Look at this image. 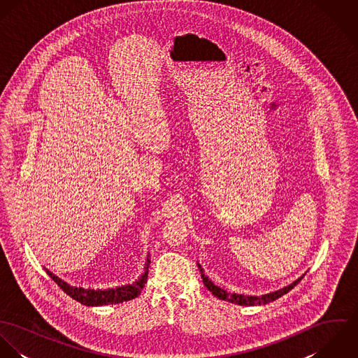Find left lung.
I'll return each instance as SVG.
<instances>
[{"label":"left lung","mask_w":358,"mask_h":358,"mask_svg":"<svg viewBox=\"0 0 358 358\" xmlns=\"http://www.w3.org/2000/svg\"><path fill=\"white\" fill-rule=\"evenodd\" d=\"M197 264H199V268H200V271H201V277H203L204 285L212 292V295H215L216 298H219V299H222V301H227V302H231V303H236V305H240V306H260V305H267V303H270V302H273V301L281 298L284 294L289 292V291L303 278V275H305V274L301 275L298 280H295L294 282H291L289 285H287V287H284V288H281V289H277V291H274V292L264 294V295H260V296H252V295L230 294V292L222 289L220 287L215 285V284L205 275L201 264H200V263H197Z\"/></svg>","instance_id":"1"}]
</instances>
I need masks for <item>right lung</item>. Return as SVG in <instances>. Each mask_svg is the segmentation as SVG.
<instances>
[{"instance_id": "obj_1", "label": "right lung", "mask_w": 358, "mask_h": 358, "mask_svg": "<svg viewBox=\"0 0 358 358\" xmlns=\"http://www.w3.org/2000/svg\"><path fill=\"white\" fill-rule=\"evenodd\" d=\"M149 264H150V255H148L146 259V266H145V273L132 284L115 287V288H107V289H92V288H83V287H73L55 275L48 268L47 273L51 277L52 280L73 299L80 302L81 305L85 306H104V305H114V303H122L127 301H131L141 295L142 288L145 287L148 281V274H149Z\"/></svg>"}]
</instances>
